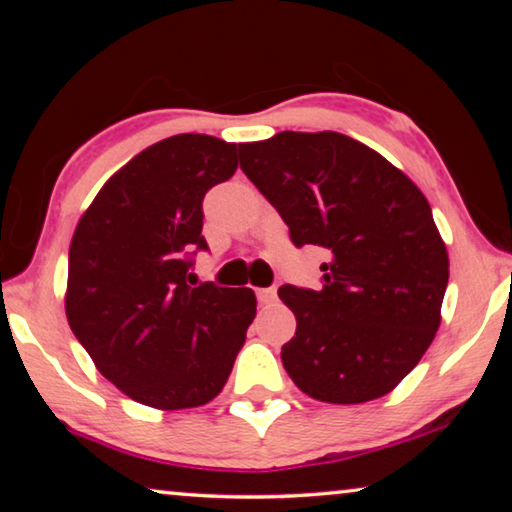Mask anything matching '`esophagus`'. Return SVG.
Here are the masks:
<instances>
[{
  "label": "esophagus",
  "mask_w": 512,
  "mask_h": 512,
  "mask_svg": "<svg viewBox=\"0 0 512 512\" xmlns=\"http://www.w3.org/2000/svg\"><path fill=\"white\" fill-rule=\"evenodd\" d=\"M257 300L259 305H273L277 300V291L275 289H257Z\"/></svg>",
  "instance_id": "esophagus-1"
}]
</instances>
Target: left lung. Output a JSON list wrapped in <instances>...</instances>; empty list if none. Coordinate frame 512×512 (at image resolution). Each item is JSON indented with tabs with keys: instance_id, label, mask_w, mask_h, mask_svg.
I'll return each mask as SVG.
<instances>
[{
	"instance_id": "left-lung-1",
	"label": "left lung",
	"mask_w": 512,
	"mask_h": 512,
	"mask_svg": "<svg viewBox=\"0 0 512 512\" xmlns=\"http://www.w3.org/2000/svg\"><path fill=\"white\" fill-rule=\"evenodd\" d=\"M239 162L293 244L329 253L323 289L277 291L296 314L282 345L293 384L329 404L391 393L443 318L449 257L429 201L384 155L334 131L239 144Z\"/></svg>"
}]
</instances>
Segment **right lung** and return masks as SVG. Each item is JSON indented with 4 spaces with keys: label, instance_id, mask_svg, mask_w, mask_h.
Returning <instances> with one entry per match:
<instances>
[{
    "label": "right lung",
    "instance_id": "right-lung-1",
    "mask_svg": "<svg viewBox=\"0 0 512 512\" xmlns=\"http://www.w3.org/2000/svg\"><path fill=\"white\" fill-rule=\"evenodd\" d=\"M235 171L237 144L167 137L112 173L74 230L67 323L101 375L144 406L212 402L255 318L253 289L187 284V253L207 248L203 196Z\"/></svg>",
    "mask_w": 512,
    "mask_h": 512
}]
</instances>
